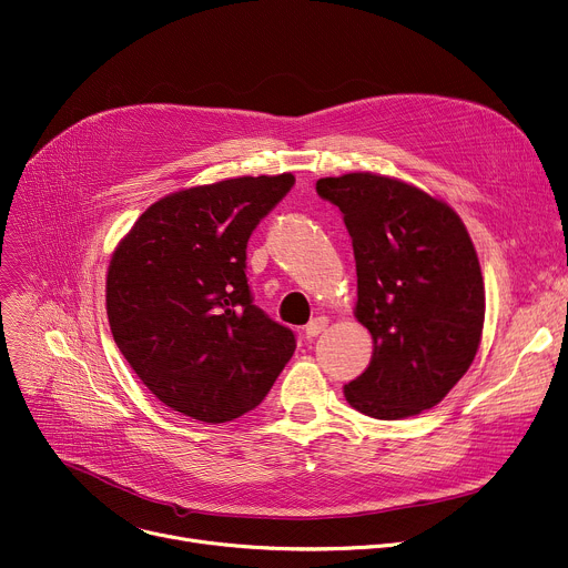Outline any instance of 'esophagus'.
<instances>
[{
  "mask_svg": "<svg viewBox=\"0 0 568 568\" xmlns=\"http://www.w3.org/2000/svg\"><path fill=\"white\" fill-rule=\"evenodd\" d=\"M326 326H328V320H326V317H315L311 324L305 326V331H303V333H305V337H307V339H313V337H317L320 333H324V328H326Z\"/></svg>",
  "mask_w": 568,
  "mask_h": 568,
  "instance_id": "esophagus-1",
  "label": "esophagus"
}]
</instances>
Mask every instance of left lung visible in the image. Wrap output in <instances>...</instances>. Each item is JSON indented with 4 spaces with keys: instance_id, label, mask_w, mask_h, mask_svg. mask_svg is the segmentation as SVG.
Masks as SVG:
<instances>
[{
    "instance_id": "1",
    "label": "left lung",
    "mask_w": 568,
    "mask_h": 568,
    "mask_svg": "<svg viewBox=\"0 0 568 568\" xmlns=\"http://www.w3.org/2000/svg\"><path fill=\"white\" fill-rule=\"evenodd\" d=\"M353 240L355 320L374 339L369 367L344 385L348 405L396 422L435 407L469 372L485 326V281L450 205L394 176L317 181Z\"/></svg>"
}]
</instances>
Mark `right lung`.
<instances>
[{"instance_id": "add662e5", "label": "right lung", "mask_w": 568, "mask_h": 568, "mask_svg": "<svg viewBox=\"0 0 568 568\" xmlns=\"http://www.w3.org/2000/svg\"><path fill=\"white\" fill-rule=\"evenodd\" d=\"M294 174L172 192L135 220L106 272L113 339L146 389L203 424L253 409L292 357L290 328L251 303L246 242Z\"/></svg>"}]
</instances>
